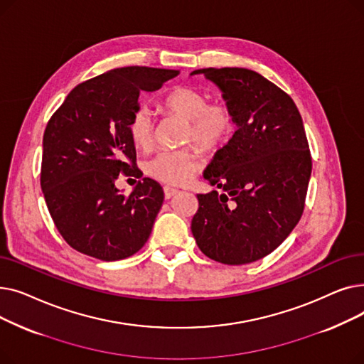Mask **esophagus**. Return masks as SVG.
I'll return each instance as SVG.
<instances>
[{"label": "esophagus", "instance_id": "esophagus-1", "mask_svg": "<svg viewBox=\"0 0 364 364\" xmlns=\"http://www.w3.org/2000/svg\"><path fill=\"white\" fill-rule=\"evenodd\" d=\"M164 193H165V199H171V198H174V196L178 193V190L174 188V187L165 186V187H164Z\"/></svg>", "mask_w": 364, "mask_h": 364}]
</instances>
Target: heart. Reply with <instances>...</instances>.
<instances>
[{
	"label": "heart",
	"instance_id": "1",
	"mask_svg": "<svg viewBox=\"0 0 364 364\" xmlns=\"http://www.w3.org/2000/svg\"><path fill=\"white\" fill-rule=\"evenodd\" d=\"M162 107L177 117L187 119L184 141H195L203 150H217L232 139L235 117L225 103H208L206 94L193 87L178 85L166 91L161 99ZM134 144L147 149L155 137V119L151 112L140 106L128 124ZM198 159L187 149L164 150L146 162V172L166 184H184L192 177Z\"/></svg>",
	"mask_w": 364,
	"mask_h": 364
}]
</instances>
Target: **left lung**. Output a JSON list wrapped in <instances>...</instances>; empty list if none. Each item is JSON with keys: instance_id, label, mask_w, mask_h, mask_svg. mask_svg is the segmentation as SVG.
<instances>
[{"instance_id": "8db88e82", "label": "left lung", "mask_w": 364, "mask_h": 364, "mask_svg": "<svg viewBox=\"0 0 364 364\" xmlns=\"http://www.w3.org/2000/svg\"><path fill=\"white\" fill-rule=\"evenodd\" d=\"M237 129L214 155L203 178L223 190L196 195L192 233L199 250L227 265L272 254L298 224L311 176V156L294 100L245 68H208Z\"/></svg>"}]
</instances>
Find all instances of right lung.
I'll return each instance as SVG.
<instances>
[{
    "mask_svg": "<svg viewBox=\"0 0 364 364\" xmlns=\"http://www.w3.org/2000/svg\"><path fill=\"white\" fill-rule=\"evenodd\" d=\"M180 70L113 69L76 85L47 124L41 188L63 239L81 254L118 261L147 242L164 202L159 183L141 178L127 196L119 174L140 178L128 124L143 91H156Z\"/></svg>",
    "mask_w": 364,
    "mask_h": 364,
    "instance_id": "1",
    "label": "right lung"
}]
</instances>
